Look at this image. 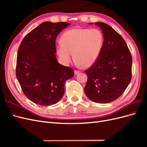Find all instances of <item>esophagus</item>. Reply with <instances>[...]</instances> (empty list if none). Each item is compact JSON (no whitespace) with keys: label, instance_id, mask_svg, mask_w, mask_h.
<instances>
[{"label":"esophagus","instance_id":"1","mask_svg":"<svg viewBox=\"0 0 147 147\" xmlns=\"http://www.w3.org/2000/svg\"><path fill=\"white\" fill-rule=\"evenodd\" d=\"M79 72H80V71H79V70H75L74 71V73H75V75L78 74Z\"/></svg>","mask_w":147,"mask_h":147}]
</instances>
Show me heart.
<instances>
[{"instance_id":"b5f03b06","label":"heart","mask_w":147,"mask_h":147,"mask_svg":"<svg viewBox=\"0 0 147 147\" xmlns=\"http://www.w3.org/2000/svg\"><path fill=\"white\" fill-rule=\"evenodd\" d=\"M61 42L56 49L63 63H69L74 54L77 63L82 67L87 68L98 58L103 45L104 36L98 29L74 28L65 31Z\"/></svg>"}]
</instances>
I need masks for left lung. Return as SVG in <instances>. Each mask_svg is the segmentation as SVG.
<instances>
[{
  "mask_svg": "<svg viewBox=\"0 0 147 147\" xmlns=\"http://www.w3.org/2000/svg\"><path fill=\"white\" fill-rule=\"evenodd\" d=\"M95 25L102 29L104 39L98 58L85 70L88 80L84 90L92 101L106 104L117 99L129 84L132 59L126 42L116 30L104 23Z\"/></svg>",
  "mask_w": 147,
  "mask_h": 147,
  "instance_id": "obj_1",
  "label": "left lung"
}]
</instances>
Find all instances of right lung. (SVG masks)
Masks as SVG:
<instances>
[{"label":"right lung","mask_w":147,"mask_h":147,"mask_svg":"<svg viewBox=\"0 0 147 147\" xmlns=\"http://www.w3.org/2000/svg\"><path fill=\"white\" fill-rule=\"evenodd\" d=\"M70 24L43 22L22 40L18 50L16 75L24 95L35 104L51 105L64 94L72 69L57 63L56 39Z\"/></svg>","instance_id":"1"}]
</instances>
